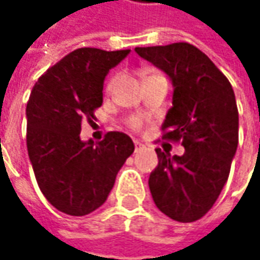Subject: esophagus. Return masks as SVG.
<instances>
[{
	"instance_id": "obj_1",
	"label": "esophagus",
	"mask_w": 260,
	"mask_h": 260,
	"mask_svg": "<svg viewBox=\"0 0 260 260\" xmlns=\"http://www.w3.org/2000/svg\"><path fill=\"white\" fill-rule=\"evenodd\" d=\"M142 147H143V145H142L140 142H137V140H135V149H136V152H137V150H140Z\"/></svg>"
}]
</instances>
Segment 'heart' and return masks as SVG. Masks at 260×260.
I'll list each match as a JSON object with an SVG mask.
<instances>
[{"label": "heart", "mask_w": 260, "mask_h": 260, "mask_svg": "<svg viewBox=\"0 0 260 260\" xmlns=\"http://www.w3.org/2000/svg\"><path fill=\"white\" fill-rule=\"evenodd\" d=\"M150 76H160V75H157V74H155V72H152V71H150V72H147V76H146V78H150ZM115 82H117V76H113V78L108 81V84H107V92H111V91L114 89ZM132 125H133L135 128H137V127H139V121H137V120H133Z\"/></svg>", "instance_id": "1"}]
</instances>
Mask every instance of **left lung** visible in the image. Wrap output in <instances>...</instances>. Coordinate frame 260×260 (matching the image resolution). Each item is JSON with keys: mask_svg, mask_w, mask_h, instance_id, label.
I'll list each match as a JSON object with an SVG mask.
<instances>
[{"mask_svg": "<svg viewBox=\"0 0 260 260\" xmlns=\"http://www.w3.org/2000/svg\"><path fill=\"white\" fill-rule=\"evenodd\" d=\"M136 53L172 81V107L162 130L181 140L182 156L156 149L149 176L156 207L175 221L191 223L213 207L230 174L239 143V113L229 79L189 43L136 47Z\"/></svg>", "mask_w": 260, "mask_h": 260, "instance_id": "1", "label": "left lung"}]
</instances>
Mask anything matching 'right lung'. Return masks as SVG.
<instances>
[{
    "label": "right lung",
    "instance_id": "obj_1",
    "mask_svg": "<svg viewBox=\"0 0 260 260\" xmlns=\"http://www.w3.org/2000/svg\"><path fill=\"white\" fill-rule=\"evenodd\" d=\"M130 50L76 49L46 71L27 103V150L40 191L56 210L86 215L104 204L115 176L135 152L124 133L81 140L82 120L103 105L104 79Z\"/></svg>",
    "mask_w": 260,
    "mask_h": 260
}]
</instances>
